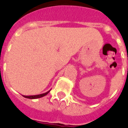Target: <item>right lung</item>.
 Listing matches in <instances>:
<instances>
[{
  "label": "right lung",
  "instance_id": "add662e5",
  "mask_svg": "<svg viewBox=\"0 0 128 128\" xmlns=\"http://www.w3.org/2000/svg\"><path fill=\"white\" fill-rule=\"evenodd\" d=\"M50 91H47L46 93H42V94H37V95H30V96H26V95H22L24 97L27 98H30V99H35V98H40V97H42V96H45L48 93H49Z\"/></svg>",
  "mask_w": 128,
  "mask_h": 128
}]
</instances>
